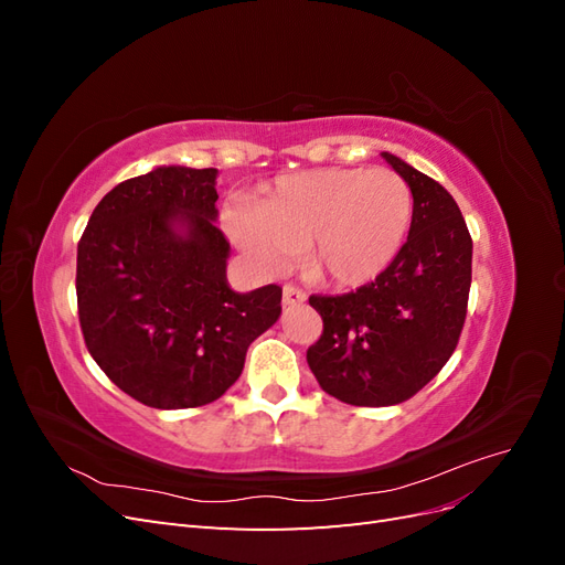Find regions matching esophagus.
<instances>
[{
	"label": "esophagus",
	"instance_id": "esophagus-1",
	"mask_svg": "<svg viewBox=\"0 0 565 565\" xmlns=\"http://www.w3.org/2000/svg\"><path fill=\"white\" fill-rule=\"evenodd\" d=\"M303 301H306L303 289H299V287H295V285H285V287H282V303H285V306H299V303H303Z\"/></svg>",
	"mask_w": 565,
	"mask_h": 565
}]
</instances>
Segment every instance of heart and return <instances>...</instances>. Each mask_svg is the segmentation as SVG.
I'll return each mask as SVG.
<instances>
[{"mask_svg":"<svg viewBox=\"0 0 565 565\" xmlns=\"http://www.w3.org/2000/svg\"><path fill=\"white\" fill-rule=\"evenodd\" d=\"M413 218L407 183L388 169L282 177L262 202L235 204L226 231L254 270L276 276L303 247L306 276L355 287L396 259Z\"/></svg>","mask_w":565,"mask_h":565,"instance_id":"1","label":"heart"}]
</instances>
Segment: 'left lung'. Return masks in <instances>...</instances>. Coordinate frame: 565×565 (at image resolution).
<instances>
[{"label":"left lung","mask_w":565,"mask_h":565,"mask_svg":"<svg viewBox=\"0 0 565 565\" xmlns=\"http://www.w3.org/2000/svg\"><path fill=\"white\" fill-rule=\"evenodd\" d=\"M382 156L413 193L405 245L355 292L309 297L322 334L306 361L324 393L361 407L403 403L436 377L457 349L471 287V235L452 195Z\"/></svg>","instance_id":"8db88e82"}]
</instances>
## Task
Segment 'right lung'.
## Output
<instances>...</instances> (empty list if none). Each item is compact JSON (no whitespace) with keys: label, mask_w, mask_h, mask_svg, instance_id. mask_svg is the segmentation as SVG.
<instances>
[{"label":"right lung","mask_w":565,"mask_h":565,"mask_svg":"<svg viewBox=\"0 0 565 565\" xmlns=\"http://www.w3.org/2000/svg\"><path fill=\"white\" fill-rule=\"evenodd\" d=\"M216 169L158 167L117 183L77 245L84 344L108 380L158 409L207 405L280 318L282 287L237 295L216 228Z\"/></svg>","instance_id":"add662e5"}]
</instances>
